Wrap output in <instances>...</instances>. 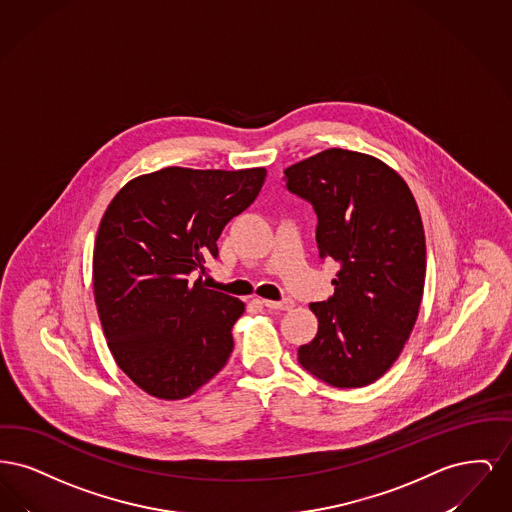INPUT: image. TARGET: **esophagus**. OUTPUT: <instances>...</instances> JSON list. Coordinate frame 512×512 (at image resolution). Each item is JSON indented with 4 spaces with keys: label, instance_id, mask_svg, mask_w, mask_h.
<instances>
[{
    "label": "esophagus",
    "instance_id": "1",
    "mask_svg": "<svg viewBox=\"0 0 512 512\" xmlns=\"http://www.w3.org/2000/svg\"><path fill=\"white\" fill-rule=\"evenodd\" d=\"M263 305L268 307V309H282V311H290L293 309V299H282V301H268V299H263Z\"/></svg>",
    "mask_w": 512,
    "mask_h": 512
}]
</instances>
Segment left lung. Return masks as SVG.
<instances>
[{
    "label": "left lung",
    "instance_id": "obj_1",
    "mask_svg": "<svg viewBox=\"0 0 512 512\" xmlns=\"http://www.w3.org/2000/svg\"><path fill=\"white\" fill-rule=\"evenodd\" d=\"M286 190L317 213L320 259H334V295L311 303L313 341L297 351L334 388L378 380L409 340L424 292L426 242L405 180L380 159L326 149L284 171Z\"/></svg>",
    "mask_w": 512,
    "mask_h": 512
}]
</instances>
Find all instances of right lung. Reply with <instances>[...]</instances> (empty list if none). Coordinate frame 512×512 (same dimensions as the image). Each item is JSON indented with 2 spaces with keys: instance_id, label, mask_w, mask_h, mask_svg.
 <instances>
[{
  "instance_id": "obj_1",
  "label": "right lung",
  "mask_w": 512,
  "mask_h": 512,
  "mask_svg": "<svg viewBox=\"0 0 512 512\" xmlns=\"http://www.w3.org/2000/svg\"><path fill=\"white\" fill-rule=\"evenodd\" d=\"M265 176L167 167L130 180L109 203L94 247L99 320L117 365L149 395L184 399L226 365L245 305L207 290L201 276Z\"/></svg>"
}]
</instances>
